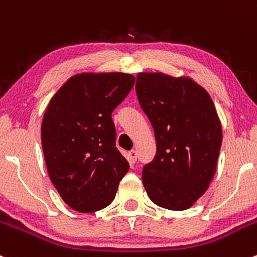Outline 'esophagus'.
Returning <instances> with one entry per match:
<instances>
[{
	"mask_svg": "<svg viewBox=\"0 0 257 257\" xmlns=\"http://www.w3.org/2000/svg\"><path fill=\"white\" fill-rule=\"evenodd\" d=\"M137 158H138V153H137L136 150H131V151H129V153H128L129 163H131V164H136Z\"/></svg>",
	"mask_w": 257,
	"mask_h": 257,
	"instance_id": "esophagus-1",
	"label": "esophagus"
}]
</instances>
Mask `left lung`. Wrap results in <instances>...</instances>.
<instances>
[{"instance_id":"1","label":"left lung","mask_w":257,"mask_h":257,"mask_svg":"<svg viewBox=\"0 0 257 257\" xmlns=\"http://www.w3.org/2000/svg\"><path fill=\"white\" fill-rule=\"evenodd\" d=\"M137 96L149 118L156 155L143 169V183L159 207L185 210L209 187L221 147L214 103L190 77L140 72Z\"/></svg>"}]
</instances>
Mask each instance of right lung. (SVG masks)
Masks as SVG:
<instances>
[{
  "label": "right lung",
  "mask_w": 257,
  "mask_h": 257,
  "mask_svg": "<svg viewBox=\"0 0 257 257\" xmlns=\"http://www.w3.org/2000/svg\"><path fill=\"white\" fill-rule=\"evenodd\" d=\"M123 72L79 74L54 94L42 123L48 174L65 203L81 213L114 199L129 164L115 147L112 112L133 88Z\"/></svg>",
  "instance_id": "1"
}]
</instances>
